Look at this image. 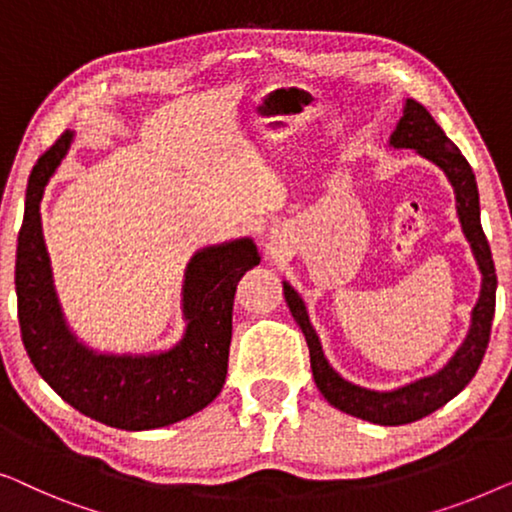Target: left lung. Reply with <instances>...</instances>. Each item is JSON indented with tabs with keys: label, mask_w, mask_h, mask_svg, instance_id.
Listing matches in <instances>:
<instances>
[{
	"label": "left lung",
	"mask_w": 512,
	"mask_h": 512,
	"mask_svg": "<svg viewBox=\"0 0 512 512\" xmlns=\"http://www.w3.org/2000/svg\"><path fill=\"white\" fill-rule=\"evenodd\" d=\"M390 146L413 148L422 157H427L429 162H434L436 167L443 169L452 190H455L459 222H462L464 236L471 243L473 257L482 273L480 299L471 313V329L450 362L434 376L420 378L392 392H376L352 385L331 369L325 352H322L320 338L315 334L311 320H308L304 301L294 292V287L283 283L285 301L290 306L292 318L297 320V325L306 336L313 378L322 397L334 408L343 410V413L362 417V420L373 424H383V427H397V424L422 420V417L445 406L452 397H457L471 383L482 357H485L496 306V271L492 250H489L487 236L480 225L478 185H475L473 169L466 162L462 150L445 136L443 129L431 118V113L422 104H417L415 99H406L399 125L390 136Z\"/></svg>",
	"instance_id": "8db88e82"
}]
</instances>
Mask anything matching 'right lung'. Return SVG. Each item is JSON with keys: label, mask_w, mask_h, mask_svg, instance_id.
Masks as SVG:
<instances>
[{"label": "right lung", "mask_w": 512, "mask_h": 512, "mask_svg": "<svg viewBox=\"0 0 512 512\" xmlns=\"http://www.w3.org/2000/svg\"><path fill=\"white\" fill-rule=\"evenodd\" d=\"M74 139L64 132L39 157L27 183L18 234L16 294L20 334L39 376L78 413L115 429L167 427L199 413L227 378L236 283L259 264L253 239L194 253L185 269V334L157 355H99L71 334L57 301L41 232L39 204L48 178Z\"/></svg>", "instance_id": "add662e5"}]
</instances>
